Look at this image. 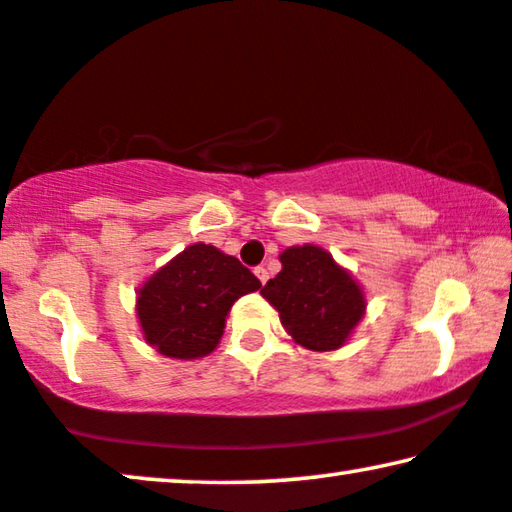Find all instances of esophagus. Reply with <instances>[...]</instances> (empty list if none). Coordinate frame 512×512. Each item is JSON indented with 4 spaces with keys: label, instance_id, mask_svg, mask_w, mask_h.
<instances>
[{
    "label": "esophagus",
    "instance_id": "obj_1",
    "mask_svg": "<svg viewBox=\"0 0 512 512\" xmlns=\"http://www.w3.org/2000/svg\"><path fill=\"white\" fill-rule=\"evenodd\" d=\"M255 276H257V278H259V282H262V285H264V282L269 280V271H266L264 266H257V269H255Z\"/></svg>",
    "mask_w": 512,
    "mask_h": 512
}]
</instances>
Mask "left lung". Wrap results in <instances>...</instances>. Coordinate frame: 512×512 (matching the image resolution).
Instances as JSON below:
<instances>
[{"mask_svg": "<svg viewBox=\"0 0 512 512\" xmlns=\"http://www.w3.org/2000/svg\"><path fill=\"white\" fill-rule=\"evenodd\" d=\"M282 269L259 294L278 310L296 345L335 352L365 315V292L324 248L303 243L280 253Z\"/></svg>", "mask_w": 512, "mask_h": 512, "instance_id": "left-lung-1", "label": "left lung"}]
</instances>
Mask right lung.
I'll return each mask as SVG.
<instances>
[{
  "label": "right lung",
  "instance_id": "add662e5",
  "mask_svg": "<svg viewBox=\"0 0 512 512\" xmlns=\"http://www.w3.org/2000/svg\"><path fill=\"white\" fill-rule=\"evenodd\" d=\"M259 287L262 282L239 259L209 243H193L137 289L144 342L179 361L209 356L223 338L234 301Z\"/></svg>",
  "mask_w": 512,
  "mask_h": 512
}]
</instances>
